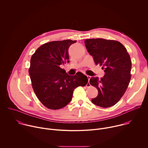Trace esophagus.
I'll list each match as a JSON object with an SVG mask.
<instances>
[{
    "label": "esophagus",
    "instance_id": "1",
    "mask_svg": "<svg viewBox=\"0 0 148 148\" xmlns=\"http://www.w3.org/2000/svg\"><path fill=\"white\" fill-rule=\"evenodd\" d=\"M87 78H88V82H89V81H90V78H91V77H90V75H87ZM90 86V82H89V83H88V84H87V87H89Z\"/></svg>",
    "mask_w": 148,
    "mask_h": 148
}]
</instances>
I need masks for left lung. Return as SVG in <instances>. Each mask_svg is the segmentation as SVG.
<instances>
[{
  "label": "left lung",
  "instance_id": "8db88e82",
  "mask_svg": "<svg viewBox=\"0 0 148 148\" xmlns=\"http://www.w3.org/2000/svg\"><path fill=\"white\" fill-rule=\"evenodd\" d=\"M89 54L95 64L102 66L105 74L101 79L90 78L91 85L98 91L92 102L102 108L116 104L128 88L131 78L132 63L125 47L119 41L103 38L86 39L84 41Z\"/></svg>",
  "mask_w": 148,
  "mask_h": 148
}]
</instances>
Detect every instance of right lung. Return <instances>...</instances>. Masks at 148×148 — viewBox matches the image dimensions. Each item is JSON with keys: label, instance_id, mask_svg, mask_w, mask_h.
<instances>
[{"label": "right lung", "instance_id": "right-lung-1", "mask_svg": "<svg viewBox=\"0 0 148 148\" xmlns=\"http://www.w3.org/2000/svg\"><path fill=\"white\" fill-rule=\"evenodd\" d=\"M76 41H51L38 47L32 56L29 73L32 87L40 101L49 109L59 110L66 106L75 88L88 82L87 77L82 73L70 75L61 68L70 62L68 50Z\"/></svg>", "mask_w": 148, "mask_h": 148}]
</instances>
